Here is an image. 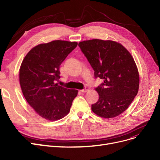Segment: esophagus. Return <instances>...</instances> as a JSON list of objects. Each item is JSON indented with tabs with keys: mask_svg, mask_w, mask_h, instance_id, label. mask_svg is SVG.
Listing matches in <instances>:
<instances>
[{
	"mask_svg": "<svg viewBox=\"0 0 160 160\" xmlns=\"http://www.w3.org/2000/svg\"><path fill=\"white\" fill-rule=\"evenodd\" d=\"M89 90H90V88H88V87H86L85 89H81L80 91H81V92H83V93H85V92H87V91H89Z\"/></svg>",
	"mask_w": 160,
	"mask_h": 160,
	"instance_id": "1",
	"label": "esophagus"
}]
</instances>
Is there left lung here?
Segmentation results:
<instances>
[{
  "label": "left lung",
  "instance_id": "obj_1",
  "mask_svg": "<svg viewBox=\"0 0 160 160\" xmlns=\"http://www.w3.org/2000/svg\"><path fill=\"white\" fill-rule=\"evenodd\" d=\"M78 45L95 71V78L104 80L95 88L99 98L91 105L92 111L105 119L118 116L138 93L139 74L133 57L121 43L112 40H86Z\"/></svg>",
  "mask_w": 160,
  "mask_h": 160
}]
</instances>
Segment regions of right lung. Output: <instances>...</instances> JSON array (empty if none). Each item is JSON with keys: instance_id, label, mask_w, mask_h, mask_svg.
<instances>
[{"instance_id": "obj_1", "label": "right lung", "mask_w": 160, "mask_h": 160, "mask_svg": "<svg viewBox=\"0 0 160 160\" xmlns=\"http://www.w3.org/2000/svg\"><path fill=\"white\" fill-rule=\"evenodd\" d=\"M78 45L77 42L54 40L33 47L19 69L22 94L34 111L43 119L55 121L69 113L78 90L56 83L60 78V66Z\"/></svg>"}]
</instances>
